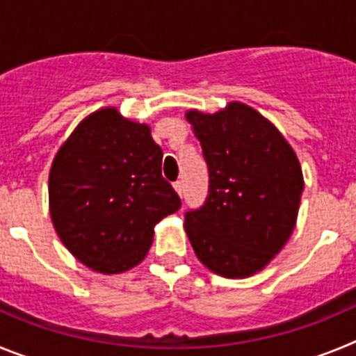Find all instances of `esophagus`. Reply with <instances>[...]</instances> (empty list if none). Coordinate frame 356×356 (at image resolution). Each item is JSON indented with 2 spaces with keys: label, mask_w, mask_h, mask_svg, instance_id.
Here are the masks:
<instances>
[{
  "label": "esophagus",
  "mask_w": 356,
  "mask_h": 356,
  "mask_svg": "<svg viewBox=\"0 0 356 356\" xmlns=\"http://www.w3.org/2000/svg\"><path fill=\"white\" fill-rule=\"evenodd\" d=\"M175 191L178 193V196H184V181H176Z\"/></svg>",
  "instance_id": "obj_1"
}]
</instances>
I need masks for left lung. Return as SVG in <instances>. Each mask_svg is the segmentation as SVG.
Listing matches in <instances>:
<instances>
[{"mask_svg":"<svg viewBox=\"0 0 356 356\" xmlns=\"http://www.w3.org/2000/svg\"><path fill=\"white\" fill-rule=\"evenodd\" d=\"M210 172L205 205L184 228L207 269L248 278L266 269L294 232L305 181L296 151L253 106L185 112Z\"/></svg>","mask_w":356,"mask_h":356,"instance_id":"1","label":"left lung"}]
</instances>
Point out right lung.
<instances>
[{
	"label": "right lung",
	"mask_w": 356,
	"mask_h": 356,
	"mask_svg": "<svg viewBox=\"0 0 356 356\" xmlns=\"http://www.w3.org/2000/svg\"><path fill=\"white\" fill-rule=\"evenodd\" d=\"M49 216L69 253L103 275L146 259L155 226L181 207L162 178V149L146 122L102 106L64 140L49 169Z\"/></svg>",
	"instance_id": "obj_1"
}]
</instances>
